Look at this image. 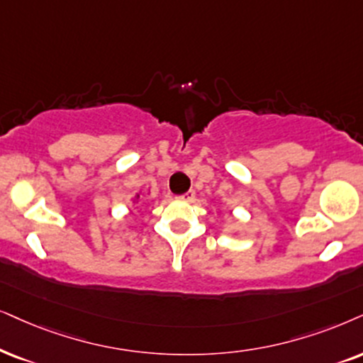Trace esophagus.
<instances>
[{"instance_id": "esophagus-1", "label": "esophagus", "mask_w": 363, "mask_h": 363, "mask_svg": "<svg viewBox=\"0 0 363 363\" xmlns=\"http://www.w3.org/2000/svg\"><path fill=\"white\" fill-rule=\"evenodd\" d=\"M194 196H196V192H194V191H187L186 194L179 196V199H181V201H184V203H191V201L194 199Z\"/></svg>"}]
</instances>
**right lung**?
<instances>
[{"mask_svg":"<svg viewBox=\"0 0 363 363\" xmlns=\"http://www.w3.org/2000/svg\"><path fill=\"white\" fill-rule=\"evenodd\" d=\"M144 197H145L144 194H140V192H137V194H135L134 197H132V203H134V204H135V203H137V201H139V199H144Z\"/></svg>","mask_w":363,"mask_h":363,"instance_id":"add662e5","label":"right lung"}]
</instances>
